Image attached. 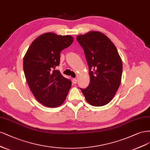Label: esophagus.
<instances>
[{"label": "esophagus", "mask_w": 150, "mask_h": 150, "mask_svg": "<svg viewBox=\"0 0 150 150\" xmlns=\"http://www.w3.org/2000/svg\"><path fill=\"white\" fill-rule=\"evenodd\" d=\"M72 82H73L74 84H76L77 83V80L76 79H74L73 80H72Z\"/></svg>", "instance_id": "esophagus-1"}]
</instances>
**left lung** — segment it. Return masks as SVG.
I'll return each instance as SVG.
<instances>
[{
  "mask_svg": "<svg viewBox=\"0 0 150 150\" xmlns=\"http://www.w3.org/2000/svg\"><path fill=\"white\" fill-rule=\"evenodd\" d=\"M89 67L90 84L81 89L87 102L95 107L108 104L121 83L123 64L114 43L103 33L90 31L76 37Z\"/></svg>",
  "mask_w": 150,
  "mask_h": 150,
  "instance_id": "left-lung-1",
  "label": "left lung"
}]
</instances>
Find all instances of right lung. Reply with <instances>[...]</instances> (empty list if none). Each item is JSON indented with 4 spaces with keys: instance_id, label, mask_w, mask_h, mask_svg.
<instances>
[{
    "instance_id": "right-lung-1",
    "label": "right lung",
    "mask_w": 150,
    "mask_h": 150,
    "mask_svg": "<svg viewBox=\"0 0 150 150\" xmlns=\"http://www.w3.org/2000/svg\"><path fill=\"white\" fill-rule=\"evenodd\" d=\"M74 41L71 35L48 32L32 42L23 57V71L29 88L38 102L55 108L64 102L71 81L55 70L60 54Z\"/></svg>"
}]
</instances>
